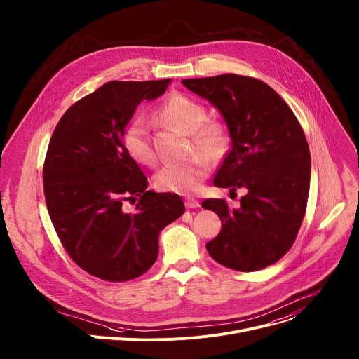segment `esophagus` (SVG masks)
Instances as JSON below:
<instances>
[{"instance_id":"1","label":"esophagus","mask_w":359,"mask_h":359,"mask_svg":"<svg viewBox=\"0 0 359 359\" xmlns=\"http://www.w3.org/2000/svg\"><path fill=\"white\" fill-rule=\"evenodd\" d=\"M184 205H186L187 209H195V208H199V206H201L199 201H196L195 198H186Z\"/></svg>"}]
</instances>
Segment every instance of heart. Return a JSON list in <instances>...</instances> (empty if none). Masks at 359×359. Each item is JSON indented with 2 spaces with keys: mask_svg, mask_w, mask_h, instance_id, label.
Segmentation results:
<instances>
[{
  "mask_svg": "<svg viewBox=\"0 0 359 359\" xmlns=\"http://www.w3.org/2000/svg\"><path fill=\"white\" fill-rule=\"evenodd\" d=\"M163 123L192 138L194 149L199 150L184 161L164 164L154 176V184L161 192L192 194L210 172V160L224 156L228 147V131L218 119H206V109L198 101L176 93L157 111ZM123 147L138 164L153 165L156 153L144 121L134 119L123 133Z\"/></svg>",
  "mask_w": 359,
  "mask_h": 359,
  "instance_id": "b5f03b06",
  "label": "heart"
}]
</instances>
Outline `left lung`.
Masks as SVG:
<instances>
[{
    "mask_svg": "<svg viewBox=\"0 0 359 359\" xmlns=\"http://www.w3.org/2000/svg\"><path fill=\"white\" fill-rule=\"evenodd\" d=\"M222 114L231 150L213 184L245 189L241 208L205 199L222 221L209 255L236 271H257L287 252L303 222L310 184V151L296 115L267 83L243 75L183 79Z\"/></svg>",
    "mask_w": 359,
    "mask_h": 359,
    "instance_id": "left-lung-1",
    "label": "left lung"
}]
</instances>
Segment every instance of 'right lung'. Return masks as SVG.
<instances>
[{
    "label": "right lung",
    "mask_w": 359,
    "mask_h": 359,
    "mask_svg": "<svg viewBox=\"0 0 359 359\" xmlns=\"http://www.w3.org/2000/svg\"><path fill=\"white\" fill-rule=\"evenodd\" d=\"M172 79L111 81L60 118L43 165L47 210L76 264L107 281H128L157 259L160 231L180 218L176 194L147 190L149 182L123 147V133L138 104L163 95ZM128 214L122 205L136 200Z\"/></svg>",
    "instance_id": "add662e5"
}]
</instances>
